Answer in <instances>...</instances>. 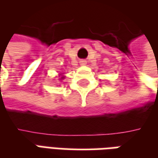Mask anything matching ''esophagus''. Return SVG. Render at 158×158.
<instances>
[{"label": "esophagus", "instance_id": "esophagus-1", "mask_svg": "<svg viewBox=\"0 0 158 158\" xmlns=\"http://www.w3.org/2000/svg\"><path fill=\"white\" fill-rule=\"evenodd\" d=\"M85 61H80V65H85Z\"/></svg>", "mask_w": 158, "mask_h": 158}]
</instances>
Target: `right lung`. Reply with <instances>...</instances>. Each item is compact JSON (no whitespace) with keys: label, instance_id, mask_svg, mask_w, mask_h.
Masks as SVG:
<instances>
[{"label":"right lung","instance_id":"1","mask_svg":"<svg viewBox=\"0 0 158 158\" xmlns=\"http://www.w3.org/2000/svg\"><path fill=\"white\" fill-rule=\"evenodd\" d=\"M63 79V77H62V78H61V79Z\"/></svg>","mask_w":158,"mask_h":158}]
</instances>
